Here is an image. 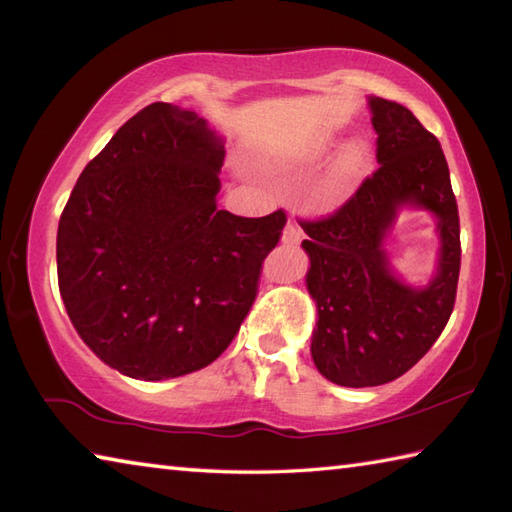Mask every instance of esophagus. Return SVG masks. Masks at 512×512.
<instances>
[{
	"mask_svg": "<svg viewBox=\"0 0 512 512\" xmlns=\"http://www.w3.org/2000/svg\"><path fill=\"white\" fill-rule=\"evenodd\" d=\"M303 239V231L295 224V222H288V226L284 228V235H281V242L284 244H299Z\"/></svg>",
	"mask_w": 512,
	"mask_h": 512,
	"instance_id": "esophagus-1",
	"label": "esophagus"
}]
</instances>
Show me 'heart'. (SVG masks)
<instances>
[{
    "label": "heart",
    "mask_w": 512,
    "mask_h": 512,
    "mask_svg": "<svg viewBox=\"0 0 512 512\" xmlns=\"http://www.w3.org/2000/svg\"><path fill=\"white\" fill-rule=\"evenodd\" d=\"M365 162H367V147L363 143L347 145L339 162H336L332 176L325 180L321 184V189L317 191V198H314L317 204L323 206V209H328V206H334L336 202L343 200L352 180L363 171Z\"/></svg>",
    "instance_id": "b5f03b06"
}]
</instances>
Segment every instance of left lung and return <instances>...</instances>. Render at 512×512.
I'll list each match as a JSON object with an SVG mask.
<instances>
[{
  "label": "left lung",
  "mask_w": 512,
  "mask_h": 512,
  "mask_svg": "<svg viewBox=\"0 0 512 512\" xmlns=\"http://www.w3.org/2000/svg\"><path fill=\"white\" fill-rule=\"evenodd\" d=\"M378 169L341 209L301 222L306 286L317 301L312 358L343 387H376L416 365L447 325L460 277V217L438 138L400 103L369 99ZM437 215L441 257L424 289L393 273L382 239L402 205Z\"/></svg>",
  "instance_id": "1"
}]
</instances>
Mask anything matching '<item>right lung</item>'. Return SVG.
Masks as SVG:
<instances>
[{
	"mask_svg": "<svg viewBox=\"0 0 512 512\" xmlns=\"http://www.w3.org/2000/svg\"><path fill=\"white\" fill-rule=\"evenodd\" d=\"M222 162L204 118L151 103L74 184L57 233L61 299L85 345L125 376L198 372L253 308L286 213L217 209Z\"/></svg>",
	"mask_w": 512,
	"mask_h": 512,
	"instance_id": "1",
	"label": "right lung"
}]
</instances>
